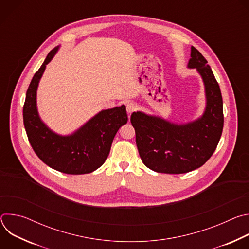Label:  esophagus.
Masks as SVG:
<instances>
[{"instance_id":"esophagus-1","label":"esophagus","mask_w":249,"mask_h":249,"mask_svg":"<svg viewBox=\"0 0 249 249\" xmlns=\"http://www.w3.org/2000/svg\"><path fill=\"white\" fill-rule=\"evenodd\" d=\"M136 104L133 103V102H127L126 103V110H127V113L128 114H131L135 109H136Z\"/></svg>"}]
</instances>
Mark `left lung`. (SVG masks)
<instances>
[{
	"mask_svg": "<svg viewBox=\"0 0 249 249\" xmlns=\"http://www.w3.org/2000/svg\"><path fill=\"white\" fill-rule=\"evenodd\" d=\"M187 68L196 70L204 85L205 108L201 116L177 123L142 111L131 115L140 157L157 172L179 174L202 166L215 152L222 136L221 89L207 60L193 46Z\"/></svg>",
	"mask_w": 249,
	"mask_h": 249,
	"instance_id": "8db88e82",
	"label": "left lung"
}]
</instances>
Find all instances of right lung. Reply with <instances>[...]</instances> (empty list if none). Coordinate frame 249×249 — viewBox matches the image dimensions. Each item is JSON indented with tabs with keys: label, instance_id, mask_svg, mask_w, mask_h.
<instances>
[{
	"label": "right lung",
	"instance_id": "1",
	"mask_svg": "<svg viewBox=\"0 0 249 249\" xmlns=\"http://www.w3.org/2000/svg\"><path fill=\"white\" fill-rule=\"evenodd\" d=\"M59 49L60 45L50 51L30 82L23 105V124L33 151L48 166L67 174L89 173L104 163L117 131L127 123L126 106L103 109L68 135L49 128L38 112L37 89L46 65Z\"/></svg>",
	"mask_w": 249,
	"mask_h": 249
}]
</instances>
